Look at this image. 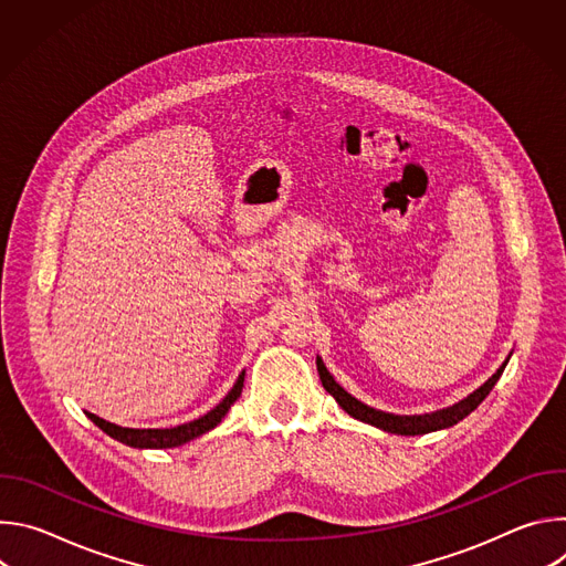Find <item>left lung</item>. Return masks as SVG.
Listing matches in <instances>:
<instances>
[{
    "instance_id": "1",
    "label": "left lung",
    "mask_w": 566,
    "mask_h": 566,
    "mask_svg": "<svg viewBox=\"0 0 566 566\" xmlns=\"http://www.w3.org/2000/svg\"><path fill=\"white\" fill-rule=\"evenodd\" d=\"M511 360V354L509 358L500 365V369L483 382L479 385L474 391H470L465 398H461L459 402H454V406L450 408H443V410H437V412H430V415H389V412H382V410H376V408H369L365 406L363 400H358L356 396H352L345 387H340L336 382V378L329 374V369L325 367V363H322V358L317 356L315 358V365H317V374H319V380H322V387H325L334 398L338 406L354 419L363 421V423H369L374 428H380L382 432H389V434H400V437H417V434H430V432H437V430H446V428H452L457 426L459 421H463L470 412H474L479 408V402L486 398L491 394V389L495 387V382L500 380L502 371L506 369Z\"/></svg>"
}]
</instances>
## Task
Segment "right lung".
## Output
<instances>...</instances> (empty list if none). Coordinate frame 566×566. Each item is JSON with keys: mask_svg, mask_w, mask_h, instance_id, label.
I'll return each mask as SVG.
<instances>
[{"mask_svg": "<svg viewBox=\"0 0 566 566\" xmlns=\"http://www.w3.org/2000/svg\"><path fill=\"white\" fill-rule=\"evenodd\" d=\"M244 376L247 371H241L232 385V389L219 400V406H214L208 415L190 421V423H184V426H177V428H147V430H140V428H123V426H116V423H109L92 412H85L105 434H109L112 439L129 446V448H138V450H160V448H179L210 430H214L221 419L228 415L232 402L241 396V387H244Z\"/></svg>", "mask_w": 566, "mask_h": 566, "instance_id": "right-lung-1", "label": "right lung"}]
</instances>
